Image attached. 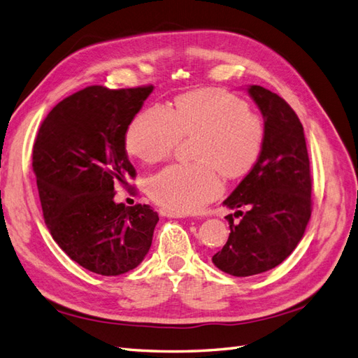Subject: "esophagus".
Masks as SVG:
<instances>
[{
  "instance_id": "34e87169",
  "label": "esophagus",
  "mask_w": 358,
  "mask_h": 358,
  "mask_svg": "<svg viewBox=\"0 0 358 358\" xmlns=\"http://www.w3.org/2000/svg\"><path fill=\"white\" fill-rule=\"evenodd\" d=\"M160 215L162 216H168V217H186L185 213L172 212V210H169V208H160Z\"/></svg>"
}]
</instances>
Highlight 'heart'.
<instances>
[{
	"mask_svg": "<svg viewBox=\"0 0 358 358\" xmlns=\"http://www.w3.org/2000/svg\"><path fill=\"white\" fill-rule=\"evenodd\" d=\"M196 162L173 163L151 177L148 194L178 213H194L221 195L222 176L242 177L257 163L264 127L239 96L221 89L189 92L173 110L152 104L134 116L125 145L134 157L155 163L176 150L182 136H194Z\"/></svg>",
	"mask_w": 358,
	"mask_h": 358,
	"instance_id": "b5f03b06",
	"label": "heart"
}]
</instances>
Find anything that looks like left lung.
I'll return each instance as SVG.
<instances>
[{
  "mask_svg": "<svg viewBox=\"0 0 358 358\" xmlns=\"http://www.w3.org/2000/svg\"><path fill=\"white\" fill-rule=\"evenodd\" d=\"M264 117L257 163L224 201L230 236L213 255L215 266L233 277H250L278 266L296 248L311 215V173L304 128L293 108L273 92L250 86Z\"/></svg>",
  "mask_w": 358,
  "mask_h": 358,
  "instance_id": "8db88e82",
  "label": "left lung"
}]
</instances>
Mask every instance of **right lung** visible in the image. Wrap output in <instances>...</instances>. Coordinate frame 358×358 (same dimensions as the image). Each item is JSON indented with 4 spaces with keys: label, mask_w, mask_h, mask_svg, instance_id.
Instances as JSON below:
<instances>
[{
    "label": "right lung",
    "mask_w": 358,
    "mask_h": 358,
    "mask_svg": "<svg viewBox=\"0 0 358 358\" xmlns=\"http://www.w3.org/2000/svg\"><path fill=\"white\" fill-rule=\"evenodd\" d=\"M152 89H81L52 107L33 145V172L52 239L71 260L106 277L139 266L159 222L152 207L113 199L117 186L136 178L125 134Z\"/></svg>",
    "instance_id": "right-lung-1"
}]
</instances>
